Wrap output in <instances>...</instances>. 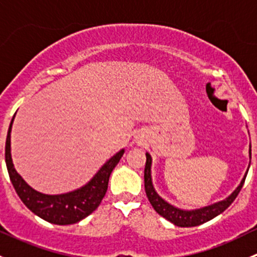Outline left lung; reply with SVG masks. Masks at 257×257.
Segmentation results:
<instances>
[{"label":"left lung","mask_w":257,"mask_h":257,"mask_svg":"<svg viewBox=\"0 0 257 257\" xmlns=\"http://www.w3.org/2000/svg\"><path fill=\"white\" fill-rule=\"evenodd\" d=\"M248 154H250L251 159V144H250V150H248ZM147 162H145V169H144V188L145 193H147L148 199H149L150 204L154 208L155 211L163 216L164 219H167L168 221L173 222L174 225L180 227H191V226H198V225L204 224V222L209 221V220L214 219L215 216L220 215L221 212H224L225 210L229 208L234 200L236 199V196L239 195L241 188H242L243 183H245L246 175H247V172H246L245 177L241 180L240 185L232 191V194L230 196H227L225 200L219 201V203H215L212 205L205 206V208L196 209V210H183L175 208V206L170 205L169 203L164 200L163 198H160L158 195V193L155 191L154 186H153L152 181V157H150L149 153H147Z\"/></svg>","instance_id":"obj_1"}]
</instances>
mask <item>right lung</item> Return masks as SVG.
Instances as JSON below:
<instances>
[{"label": "right lung", "mask_w": 257, "mask_h": 257, "mask_svg": "<svg viewBox=\"0 0 257 257\" xmlns=\"http://www.w3.org/2000/svg\"><path fill=\"white\" fill-rule=\"evenodd\" d=\"M14 118L7 133L5 159L12 185L22 203L41 219L56 225L76 224L92 214L99 206L100 201L107 193L109 177L120 158L123 157L124 149L113 155L92 178V180L80 189L59 195H47L31 188L15 169L11 158V129Z\"/></svg>", "instance_id": "obj_1"}]
</instances>
